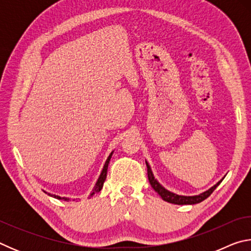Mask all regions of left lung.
<instances>
[{"label": "left lung", "mask_w": 251, "mask_h": 251, "mask_svg": "<svg viewBox=\"0 0 251 251\" xmlns=\"http://www.w3.org/2000/svg\"><path fill=\"white\" fill-rule=\"evenodd\" d=\"M146 165H147V175H148V180H150L151 185L152 188H154L155 192L159 195V196L163 198V201H167V202H171V203H175V205H194V203H198V202H201L202 201H205L207 197H209L210 195L212 194V192L217 188L218 185L220 182L223 181V179L218 181L217 184L214 185L209 188L206 192H203L202 194H199L196 195V196H180V195H177V194H174L172 192H169L166 188H164L163 186H161L158 181L155 179L154 175H152V172L151 169V166L148 165V163L146 161Z\"/></svg>", "instance_id": "1"}]
</instances>
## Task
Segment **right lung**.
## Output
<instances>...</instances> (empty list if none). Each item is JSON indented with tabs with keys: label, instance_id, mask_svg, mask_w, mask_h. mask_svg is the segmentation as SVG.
Returning <instances> with one entry per match:
<instances>
[{
	"label": "right lung",
	"instance_id": "obj_1",
	"mask_svg": "<svg viewBox=\"0 0 251 251\" xmlns=\"http://www.w3.org/2000/svg\"><path fill=\"white\" fill-rule=\"evenodd\" d=\"M112 155H113V151L110 152V155L107 157V159H106V163H105L104 167H103V171H101L100 175V177H99V179H97L96 184H95L94 189H93V192H92L91 195H90V197H92L94 194L100 192V189L103 188L104 181H105V179H106V176H107V168H108V164H109V160H110V157H112ZM49 195H50V196L54 197V198L63 199V201H70V198H66V197H59V196H56V195H52V194H49Z\"/></svg>",
	"mask_w": 251,
	"mask_h": 251
}]
</instances>
